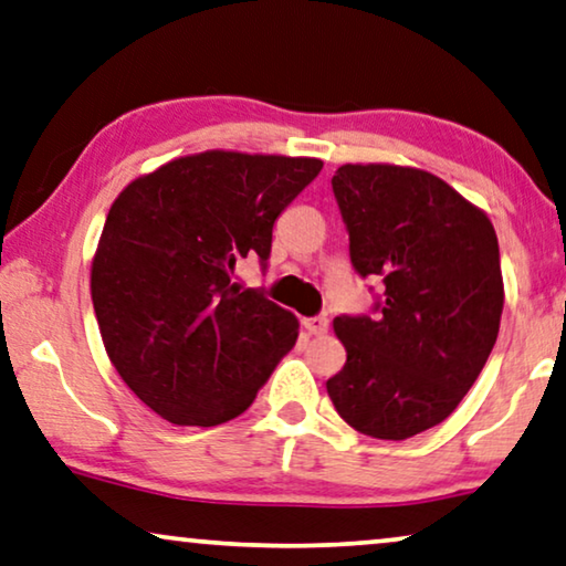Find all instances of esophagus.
<instances>
[{
    "instance_id": "1",
    "label": "esophagus",
    "mask_w": 566,
    "mask_h": 566,
    "mask_svg": "<svg viewBox=\"0 0 566 566\" xmlns=\"http://www.w3.org/2000/svg\"><path fill=\"white\" fill-rule=\"evenodd\" d=\"M302 327H305L310 335H325L327 317H307V319H302Z\"/></svg>"
}]
</instances>
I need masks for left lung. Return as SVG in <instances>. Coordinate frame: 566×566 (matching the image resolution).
I'll use <instances>...</instances> for the list:
<instances>
[{
	"instance_id": "left-lung-1",
	"label": "left lung",
	"mask_w": 566,
	"mask_h": 566,
	"mask_svg": "<svg viewBox=\"0 0 566 566\" xmlns=\"http://www.w3.org/2000/svg\"><path fill=\"white\" fill-rule=\"evenodd\" d=\"M333 192L360 276H381L376 317H335L348 360L327 394L360 434L407 440L458 409L501 327L499 235L485 210L419 167L343 165Z\"/></svg>"
}]
</instances>
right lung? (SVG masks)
I'll return each instance as SVG.
<instances>
[{"instance_id":"obj_1","label":"right lung","mask_w":566,"mask_h":566,"mask_svg":"<svg viewBox=\"0 0 566 566\" xmlns=\"http://www.w3.org/2000/svg\"><path fill=\"white\" fill-rule=\"evenodd\" d=\"M319 170L317 157L208 149L116 196L91 300L108 360L155 415L177 427L235 419L292 350L297 317L231 274L249 254L269 259L276 216Z\"/></svg>"}]
</instances>
